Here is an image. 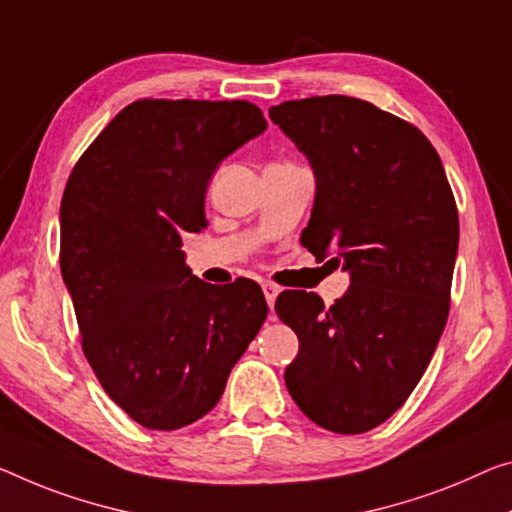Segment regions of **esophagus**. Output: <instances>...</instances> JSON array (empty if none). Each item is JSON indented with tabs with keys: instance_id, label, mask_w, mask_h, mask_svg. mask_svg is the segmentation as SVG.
<instances>
[{
	"instance_id": "esophagus-1",
	"label": "esophagus",
	"mask_w": 512,
	"mask_h": 512,
	"mask_svg": "<svg viewBox=\"0 0 512 512\" xmlns=\"http://www.w3.org/2000/svg\"><path fill=\"white\" fill-rule=\"evenodd\" d=\"M263 293H265V300H267V306H274V302H277V295H279V286L277 283L272 281H263Z\"/></svg>"
}]
</instances>
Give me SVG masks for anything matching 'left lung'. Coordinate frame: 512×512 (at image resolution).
I'll list each match as a JSON object with an SVG mask.
<instances>
[{"label":"left lung","instance_id":"left-lung-1","mask_svg":"<svg viewBox=\"0 0 512 512\" xmlns=\"http://www.w3.org/2000/svg\"><path fill=\"white\" fill-rule=\"evenodd\" d=\"M270 119L316 174L302 245L350 272L332 306L306 290L277 297L274 311L300 338L283 377L313 423L359 435L410 398L444 332L458 206L428 137L371 102L286 100Z\"/></svg>","mask_w":512,"mask_h":512}]
</instances>
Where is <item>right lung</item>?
<instances>
[{
	"mask_svg": "<svg viewBox=\"0 0 512 512\" xmlns=\"http://www.w3.org/2000/svg\"><path fill=\"white\" fill-rule=\"evenodd\" d=\"M265 128L247 100L144 98L70 171L61 277L86 361L139 426L178 430L206 416L267 318L258 283L212 286L180 249L183 233L206 226L212 171Z\"/></svg>",
	"mask_w": 512,
	"mask_h": 512,
	"instance_id": "1",
	"label": "right lung"
}]
</instances>
